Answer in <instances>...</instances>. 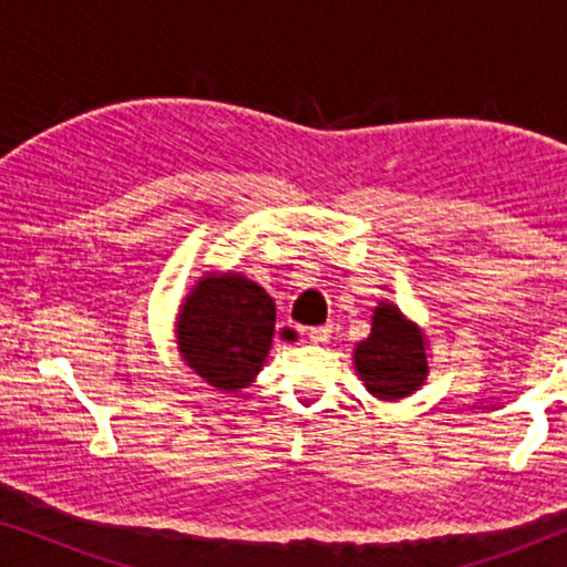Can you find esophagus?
<instances>
[{
    "label": "esophagus",
    "mask_w": 567,
    "mask_h": 567,
    "mask_svg": "<svg viewBox=\"0 0 567 567\" xmlns=\"http://www.w3.org/2000/svg\"><path fill=\"white\" fill-rule=\"evenodd\" d=\"M330 332H332L330 324H324V328H309L307 338H309V343L322 346V343H328V340H330Z\"/></svg>",
    "instance_id": "esophagus-1"
}]
</instances>
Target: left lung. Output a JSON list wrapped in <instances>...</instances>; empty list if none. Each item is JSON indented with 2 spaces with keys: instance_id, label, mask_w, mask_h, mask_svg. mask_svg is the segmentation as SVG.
Returning a JSON list of instances; mask_svg holds the SVG:
<instances>
[{
  "instance_id": "8db88e82",
  "label": "left lung",
  "mask_w": 567,
  "mask_h": 567,
  "mask_svg": "<svg viewBox=\"0 0 567 567\" xmlns=\"http://www.w3.org/2000/svg\"><path fill=\"white\" fill-rule=\"evenodd\" d=\"M355 374L382 402L405 400L429 379V338L392 301H379L371 332L353 348Z\"/></svg>"
}]
</instances>
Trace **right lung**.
Listing matches in <instances>:
<instances>
[{"label": "right lung", "instance_id": "right-lung-1", "mask_svg": "<svg viewBox=\"0 0 567 567\" xmlns=\"http://www.w3.org/2000/svg\"><path fill=\"white\" fill-rule=\"evenodd\" d=\"M276 336L297 340L291 328H276L268 291L235 270H208L177 307V353L193 374L221 392H239L255 382Z\"/></svg>", "mask_w": 567, "mask_h": 567}]
</instances>
